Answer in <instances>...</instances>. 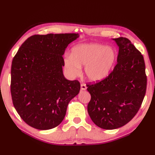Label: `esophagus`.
<instances>
[{"label":"esophagus","mask_w":155,"mask_h":155,"mask_svg":"<svg viewBox=\"0 0 155 155\" xmlns=\"http://www.w3.org/2000/svg\"><path fill=\"white\" fill-rule=\"evenodd\" d=\"M81 89L82 91H85V90H86L87 89V85L85 84H84V83H82L81 84Z\"/></svg>","instance_id":"34e87169"}]
</instances>
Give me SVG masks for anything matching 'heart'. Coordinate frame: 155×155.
Segmentation results:
<instances>
[{"label":"heart","mask_w":155,"mask_h":155,"mask_svg":"<svg viewBox=\"0 0 155 155\" xmlns=\"http://www.w3.org/2000/svg\"><path fill=\"white\" fill-rule=\"evenodd\" d=\"M117 52L113 47L99 43H86L74 46L71 56L64 58V67L71 77H77L84 67V74L93 83L106 78L116 62Z\"/></svg>","instance_id":"heart-1"}]
</instances>
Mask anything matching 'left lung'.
<instances>
[{"label":"left lung","mask_w":155,"mask_h":155,"mask_svg":"<svg viewBox=\"0 0 155 155\" xmlns=\"http://www.w3.org/2000/svg\"><path fill=\"white\" fill-rule=\"evenodd\" d=\"M113 40L119 48L117 64L105 79L87 85L91 96L88 114L97 126L106 130L116 129L131 120L147 89L143 56L128 38Z\"/></svg>","instance_id":"8db88e82"}]
</instances>
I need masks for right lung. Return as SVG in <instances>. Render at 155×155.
<instances>
[{
	"label": "right lung",
	"instance_id": "obj_1",
	"mask_svg": "<svg viewBox=\"0 0 155 155\" xmlns=\"http://www.w3.org/2000/svg\"><path fill=\"white\" fill-rule=\"evenodd\" d=\"M79 35H33L19 48L11 66L12 103L29 126L48 130L61 123L69 102L81 85L68 81L62 71L67 46Z\"/></svg>",
	"mask_w": 155,
	"mask_h": 155
}]
</instances>
